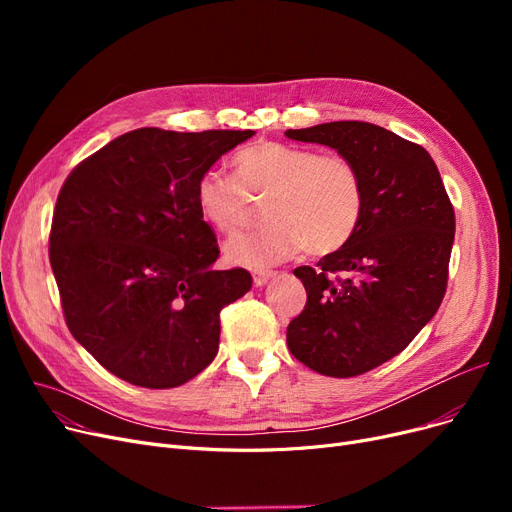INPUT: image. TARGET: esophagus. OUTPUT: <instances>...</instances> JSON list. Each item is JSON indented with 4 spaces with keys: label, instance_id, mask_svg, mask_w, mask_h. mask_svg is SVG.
<instances>
[{
    "label": "esophagus",
    "instance_id": "34e87169",
    "mask_svg": "<svg viewBox=\"0 0 512 512\" xmlns=\"http://www.w3.org/2000/svg\"><path fill=\"white\" fill-rule=\"evenodd\" d=\"M274 276H276V272H272V270H255L253 272V284L263 286L267 280L274 278Z\"/></svg>",
    "mask_w": 512,
    "mask_h": 512
}]
</instances>
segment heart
<instances>
[{
	"label": "heart",
	"instance_id": "1",
	"mask_svg": "<svg viewBox=\"0 0 512 512\" xmlns=\"http://www.w3.org/2000/svg\"><path fill=\"white\" fill-rule=\"evenodd\" d=\"M234 178L205 172L195 184L201 218L234 234L265 201V228L226 242V257L247 267L272 265L299 253L321 257L342 249L357 232L365 184L355 161L278 141L255 143L234 157Z\"/></svg>",
	"mask_w": 512,
	"mask_h": 512
}]
</instances>
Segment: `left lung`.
Segmentation results:
<instances>
[{"label": "left lung", "mask_w": 512, "mask_h": 512, "mask_svg": "<svg viewBox=\"0 0 512 512\" xmlns=\"http://www.w3.org/2000/svg\"><path fill=\"white\" fill-rule=\"evenodd\" d=\"M292 141L336 149L365 184L363 218L336 253L294 270L307 303L286 342L309 369L355 378L390 361L444 299L454 209L421 145L369 122L344 120L286 130Z\"/></svg>", "instance_id": "left-lung-1"}]
</instances>
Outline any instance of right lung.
Masks as SVG:
<instances>
[{"label": "right lung", "mask_w": 512, "mask_h": 512, "mask_svg": "<svg viewBox=\"0 0 512 512\" xmlns=\"http://www.w3.org/2000/svg\"><path fill=\"white\" fill-rule=\"evenodd\" d=\"M253 130L137 128L68 174L49 263L70 334L120 380L164 390L193 380L220 344V311L251 290L213 270L218 240L195 184Z\"/></svg>", "instance_id": "1"}]
</instances>
